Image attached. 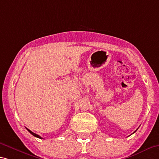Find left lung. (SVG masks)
Returning <instances> with one entry per match:
<instances>
[{"label":"left lung","mask_w":159,"mask_h":159,"mask_svg":"<svg viewBox=\"0 0 159 159\" xmlns=\"http://www.w3.org/2000/svg\"><path fill=\"white\" fill-rule=\"evenodd\" d=\"M135 132H136V131H135Z\"/></svg>","instance_id":"1"}]
</instances>
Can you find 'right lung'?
<instances>
[{
	"label": "right lung",
	"mask_w": 159,
	"mask_h": 159,
	"mask_svg": "<svg viewBox=\"0 0 159 159\" xmlns=\"http://www.w3.org/2000/svg\"><path fill=\"white\" fill-rule=\"evenodd\" d=\"M26 129H27V130L28 131V132L30 133V134H32L33 136H34V137H37V138H39V139H42L41 137H40V136H39L38 134H35V133H34V132H32V131H30L29 129H27V128H26Z\"/></svg>",
	"instance_id": "right-lung-1"
}]
</instances>
